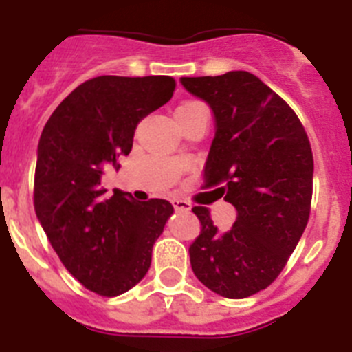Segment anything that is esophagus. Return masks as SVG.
<instances>
[{"mask_svg":"<svg viewBox=\"0 0 352 352\" xmlns=\"http://www.w3.org/2000/svg\"><path fill=\"white\" fill-rule=\"evenodd\" d=\"M171 206L175 208V211H190L191 209V204L182 199H171Z\"/></svg>","mask_w":352,"mask_h":352,"instance_id":"1","label":"esophagus"}]
</instances>
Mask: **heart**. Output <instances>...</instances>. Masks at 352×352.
<instances>
[{
  "label": "heart",
  "instance_id": "1",
  "mask_svg": "<svg viewBox=\"0 0 352 352\" xmlns=\"http://www.w3.org/2000/svg\"><path fill=\"white\" fill-rule=\"evenodd\" d=\"M193 107H204V105L199 102H188V103H182L179 109H193ZM179 109H177V111H179Z\"/></svg>",
  "mask_w": 352,
  "mask_h": 352
}]
</instances>
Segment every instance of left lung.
<instances>
[{
  "mask_svg": "<svg viewBox=\"0 0 352 352\" xmlns=\"http://www.w3.org/2000/svg\"><path fill=\"white\" fill-rule=\"evenodd\" d=\"M188 93L208 103L214 138L204 173L236 209L220 232L206 208H193L200 234L190 245L193 274L227 299L265 290L299 243L309 218L313 153L288 103L249 71L182 76Z\"/></svg>",
  "mask_w": 352,
  "mask_h": 352,
  "instance_id": "1",
  "label": "left lung"
}]
</instances>
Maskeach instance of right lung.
Returning <instances> with one entry per match:
<instances>
[{"mask_svg":"<svg viewBox=\"0 0 352 352\" xmlns=\"http://www.w3.org/2000/svg\"><path fill=\"white\" fill-rule=\"evenodd\" d=\"M171 76H96L55 109L37 146L34 206L71 276L103 297L146 276L152 247L173 212L168 200L107 195L102 177L120 170L138 123L170 102Z\"/></svg>","mask_w":352,"mask_h":352,"instance_id":"1","label":"right lung"}]
</instances>
